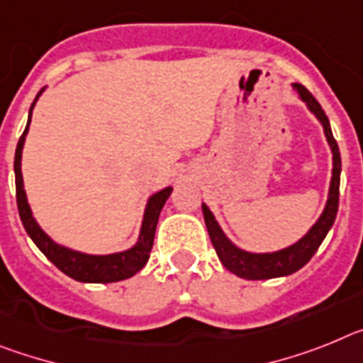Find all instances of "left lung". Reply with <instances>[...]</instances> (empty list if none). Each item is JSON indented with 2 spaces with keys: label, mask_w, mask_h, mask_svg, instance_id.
Instances as JSON below:
<instances>
[{
  "label": "left lung",
  "mask_w": 363,
  "mask_h": 363,
  "mask_svg": "<svg viewBox=\"0 0 363 363\" xmlns=\"http://www.w3.org/2000/svg\"><path fill=\"white\" fill-rule=\"evenodd\" d=\"M298 91V99L307 106V109L318 118V122L323 128L327 144L333 153V172H330L329 194H327V203L323 206V212L316 219L307 234L299 238L298 241L289 245L285 248L274 252H250L245 248L238 247L235 242L228 239V235L223 232L220 225L217 223L213 212L208 208V204L203 203V216L206 223L208 235L212 239V245L217 252V257L225 269L230 270L235 276L242 279H272V277H283L289 274L298 272L301 267L311 261V257L316 254L320 245L323 242L329 230L333 228L336 213H338V201H340V173H342V159H340L338 144L334 140L333 131H330L329 118L325 111L321 109L320 104L316 102L313 94L308 93L301 84H292Z\"/></svg>",
  "instance_id": "obj_1"
}]
</instances>
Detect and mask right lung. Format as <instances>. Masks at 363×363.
Returning <instances> with one entry per match:
<instances>
[{"label": "right lung", "mask_w": 363, "mask_h": 363, "mask_svg": "<svg viewBox=\"0 0 363 363\" xmlns=\"http://www.w3.org/2000/svg\"><path fill=\"white\" fill-rule=\"evenodd\" d=\"M42 93L43 89L38 93L36 100L30 106L27 128H25L23 135L20 137V143L16 146V201H18L21 223H23L25 230H27L29 238L34 241V245L42 250L43 256L55 264V267H58L62 272L72 277V279H77V281L82 283H115L122 281V279H128V277L135 276L147 263V259H150L160 210H162L164 203L172 195L173 188L172 186H166V188H162V190L155 191V194H151L147 197L143 216V225H140V232H138V239L135 241L133 247H129L128 250L113 252V254H87V252L74 250V248H69L65 245H60L58 241H55L42 226L38 225L36 217H34L33 210H30L29 201H27L23 173H21V155H23L25 138H27V133H29L33 109L36 106L38 99L42 96Z\"/></svg>", "instance_id": "1"}]
</instances>
